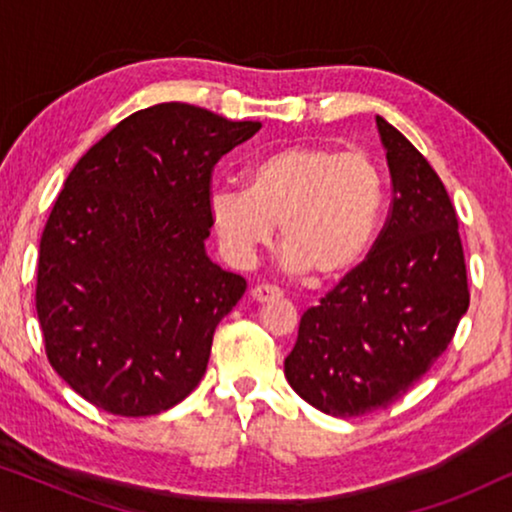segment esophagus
I'll return each mask as SVG.
<instances>
[{
  "instance_id": "1",
  "label": "esophagus",
  "mask_w": 512,
  "mask_h": 512,
  "mask_svg": "<svg viewBox=\"0 0 512 512\" xmlns=\"http://www.w3.org/2000/svg\"><path fill=\"white\" fill-rule=\"evenodd\" d=\"M249 296L254 303H268V300H275L282 296V291H279L277 286H270V284H256V286H251Z\"/></svg>"
}]
</instances>
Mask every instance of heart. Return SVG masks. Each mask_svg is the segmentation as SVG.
<instances>
[{"label":"heart","instance_id":"obj_1","mask_svg":"<svg viewBox=\"0 0 512 512\" xmlns=\"http://www.w3.org/2000/svg\"><path fill=\"white\" fill-rule=\"evenodd\" d=\"M244 184L209 195L214 228L235 261H251L282 226L284 265L296 275L331 282L363 263L384 209V177L366 153L282 146L249 163Z\"/></svg>","mask_w":512,"mask_h":512}]
</instances>
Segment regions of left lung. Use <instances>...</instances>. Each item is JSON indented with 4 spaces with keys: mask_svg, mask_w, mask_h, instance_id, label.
Listing matches in <instances>:
<instances>
[{
    "mask_svg": "<svg viewBox=\"0 0 512 512\" xmlns=\"http://www.w3.org/2000/svg\"><path fill=\"white\" fill-rule=\"evenodd\" d=\"M375 121L394 191L387 226L366 261L300 317L284 359L293 391L333 417L398 401L445 352L468 310L450 195L394 125Z\"/></svg>",
    "mask_w": 512,
    "mask_h": 512,
    "instance_id": "1",
    "label": "left lung"
}]
</instances>
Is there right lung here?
<instances>
[{
  "mask_svg": "<svg viewBox=\"0 0 512 512\" xmlns=\"http://www.w3.org/2000/svg\"><path fill=\"white\" fill-rule=\"evenodd\" d=\"M258 130L153 104L69 172L39 242L37 314L48 361L88 403L149 417L198 387L216 326L247 291L207 256L209 179Z\"/></svg>",
  "mask_w": 512,
  "mask_h": 512,
  "instance_id": "add662e5",
  "label": "right lung"
}]
</instances>
